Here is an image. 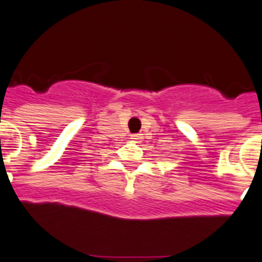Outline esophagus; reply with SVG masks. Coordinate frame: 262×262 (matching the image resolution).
Returning a JSON list of instances; mask_svg holds the SVG:
<instances>
[{"label": "esophagus", "instance_id": "1", "mask_svg": "<svg viewBox=\"0 0 262 262\" xmlns=\"http://www.w3.org/2000/svg\"><path fill=\"white\" fill-rule=\"evenodd\" d=\"M130 137H132V140H133V141H140V140L142 138V135H132Z\"/></svg>", "mask_w": 262, "mask_h": 262}]
</instances>
